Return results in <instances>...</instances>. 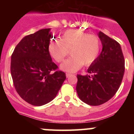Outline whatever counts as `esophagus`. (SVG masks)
<instances>
[{
    "instance_id": "esophagus-1",
    "label": "esophagus",
    "mask_w": 134,
    "mask_h": 134,
    "mask_svg": "<svg viewBox=\"0 0 134 134\" xmlns=\"http://www.w3.org/2000/svg\"><path fill=\"white\" fill-rule=\"evenodd\" d=\"M70 75H71V74H70V73H66V77H67V78L69 77Z\"/></svg>"
}]
</instances>
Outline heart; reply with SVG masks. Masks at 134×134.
I'll return each mask as SVG.
<instances>
[{"label":"heart","mask_w":134,"mask_h":134,"mask_svg":"<svg viewBox=\"0 0 134 134\" xmlns=\"http://www.w3.org/2000/svg\"><path fill=\"white\" fill-rule=\"evenodd\" d=\"M101 42L99 37L82 31L70 29L60 35V40H51L48 46L50 55L58 63L64 60L69 53L71 56L62 64L63 70L74 72L82 65L90 66L100 54Z\"/></svg>","instance_id":"obj_1"}]
</instances>
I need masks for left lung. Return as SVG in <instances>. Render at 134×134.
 I'll return each instance as SVG.
<instances>
[{"mask_svg":"<svg viewBox=\"0 0 134 134\" xmlns=\"http://www.w3.org/2000/svg\"><path fill=\"white\" fill-rule=\"evenodd\" d=\"M103 49L88 69L91 76L78 74L76 92L81 100L89 105L105 103L119 89L125 71V60L120 44L103 32H99Z\"/></svg>","mask_w":134,"mask_h":134,"instance_id":"left-lung-1","label":"left lung"}]
</instances>
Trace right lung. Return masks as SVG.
Segmentation results:
<instances>
[{"label": "right lung", "mask_w": 134, "mask_h": 134, "mask_svg": "<svg viewBox=\"0 0 134 134\" xmlns=\"http://www.w3.org/2000/svg\"><path fill=\"white\" fill-rule=\"evenodd\" d=\"M50 29H40L24 37L11 55L10 73L16 92L34 106L48 103L56 97L66 79L57 70L48 51Z\"/></svg>", "instance_id": "right-lung-1"}]
</instances>
